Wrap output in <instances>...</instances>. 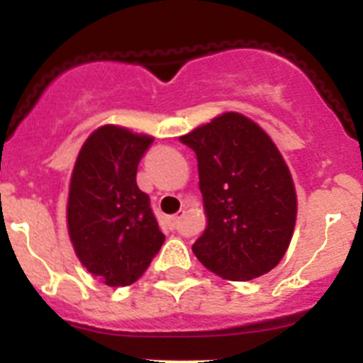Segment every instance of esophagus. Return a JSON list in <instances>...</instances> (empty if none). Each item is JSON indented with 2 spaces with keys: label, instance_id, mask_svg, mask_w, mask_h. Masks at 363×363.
<instances>
[{
  "label": "esophagus",
  "instance_id": "34e87169",
  "mask_svg": "<svg viewBox=\"0 0 363 363\" xmlns=\"http://www.w3.org/2000/svg\"><path fill=\"white\" fill-rule=\"evenodd\" d=\"M184 216H185V211H179V213L174 214V216L167 218V223H169V227H171V229H178L179 220H182Z\"/></svg>",
  "mask_w": 363,
  "mask_h": 363
}]
</instances>
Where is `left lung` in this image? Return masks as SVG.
I'll use <instances>...</instances> for the list:
<instances>
[{"label": "left lung", "mask_w": 363, "mask_h": 363, "mask_svg": "<svg viewBox=\"0 0 363 363\" xmlns=\"http://www.w3.org/2000/svg\"><path fill=\"white\" fill-rule=\"evenodd\" d=\"M196 154L207 229L192 252L233 281L258 278L284 258L296 192L280 150L255 121L225 112L179 138Z\"/></svg>", "instance_id": "left-lung-1"}]
</instances>
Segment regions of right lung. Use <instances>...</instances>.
I'll return each mask as SVG.
<instances>
[{
  "instance_id": "1",
  "label": "right lung",
  "mask_w": 363,
  "mask_h": 363,
  "mask_svg": "<svg viewBox=\"0 0 363 363\" xmlns=\"http://www.w3.org/2000/svg\"><path fill=\"white\" fill-rule=\"evenodd\" d=\"M152 138L105 125L83 143L70 178L67 221L79 262L111 287L142 277L165 242L136 184Z\"/></svg>"
}]
</instances>
